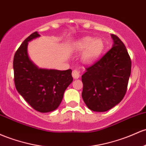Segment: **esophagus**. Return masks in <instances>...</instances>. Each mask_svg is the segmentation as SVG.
<instances>
[{"label": "esophagus", "instance_id": "obj_1", "mask_svg": "<svg viewBox=\"0 0 146 146\" xmlns=\"http://www.w3.org/2000/svg\"><path fill=\"white\" fill-rule=\"evenodd\" d=\"M72 76L74 79H78L80 78V72L78 70H73L72 72Z\"/></svg>", "mask_w": 146, "mask_h": 146}]
</instances>
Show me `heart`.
<instances>
[{
    "label": "heart",
    "instance_id": "heart-1",
    "mask_svg": "<svg viewBox=\"0 0 146 146\" xmlns=\"http://www.w3.org/2000/svg\"><path fill=\"white\" fill-rule=\"evenodd\" d=\"M105 44L101 38L94 39L92 36H85L77 41L74 48L78 51H84L82 60L84 63L89 64L97 60L103 52Z\"/></svg>",
    "mask_w": 146,
    "mask_h": 146
}]
</instances>
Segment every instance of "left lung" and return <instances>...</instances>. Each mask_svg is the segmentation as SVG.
Returning <instances> with one entry per match:
<instances>
[{
    "label": "left lung",
    "instance_id": "left-lung-1",
    "mask_svg": "<svg viewBox=\"0 0 146 146\" xmlns=\"http://www.w3.org/2000/svg\"><path fill=\"white\" fill-rule=\"evenodd\" d=\"M112 48L82 76V97L89 110L104 112L118 105L125 95L131 73L130 57L121 40L111 35Z\"/></svg>",
    "mask_w": 146,
    "mask_h": 146
}]
</instances>
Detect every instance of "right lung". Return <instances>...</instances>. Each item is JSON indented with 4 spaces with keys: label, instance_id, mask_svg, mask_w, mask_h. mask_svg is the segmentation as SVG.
<instances>
[{
    "label": "right lung",
    "instance_id": "obj_1",
    "mask_svg": "<svg viewBox=\"0 0 146 146\" xmlns=\"http://www.w3.org/2000/svg\"><path fill=\"white\" fill-rule=\"evenodd\" d=\"M40 36L35 32L16 52L13 68L14 84L19 94L36 111L47 113L60 105L66 88L73 82L72 70L39 68L28 56L29 41Z\"/></svg>",
    "mask_w": 146,
    "mask_h": 146
}]
</instances>
